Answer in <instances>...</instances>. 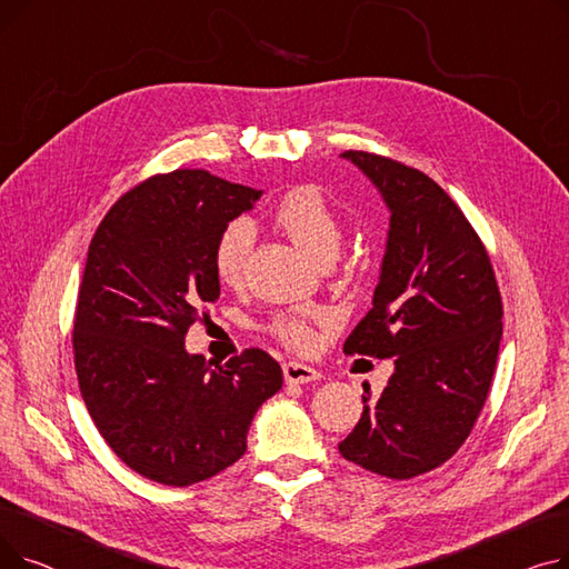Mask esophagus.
I'll return each instance as SVG.
<instances>
[{
	"label": "esophagus",
	"instance_id": "34e87169",
	"mask_svg": "<svg viewBox=\"0 0 569 569\" xmlns=\"http://www.w3.org/2000/svg\"><path fill=\"white\" fill-rule=\"evenodd\" d=\"M283 378L286 382H300V385H307V382H313V380H320L322 373L309 365H302V362H288L283 365Z\"/></svg>",
	"mask_w": 569,
	"mask_h": 569
}]
</instances>
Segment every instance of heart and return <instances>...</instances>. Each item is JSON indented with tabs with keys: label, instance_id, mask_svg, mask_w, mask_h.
<instances>
[{
	"label": "heart",
	"instance_id": "heart-1",
	"mask_svg": "<svg viewBox=\"0 0 569 569\" xmlns=\"http://www.w3.org/2000/svg\"><path fill=\"white\" fill-rule=\"evenodd\" d=\"M274 221L316 262L339 253L341 223L332 204L318 189L297 187L288 191L274 209ZM251 244L253 228L247 219L230 221L219 234L214 247V272L226 286L242 281ZM269 330L295 350H309L316 343L311 325L297 313L277 316Z\"/></svg>",
	"mask_w": 569,
	"mask_h": 569
}]
</instances>
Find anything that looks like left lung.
Returning <instances> with one entry per match:
<instances>
[{"instance_id": "1", "label": "left lung", "mask_w": 569, "mask_h": 569, "mask_svg": "<svg viewBox=\"0 0 569 569\" xmlns=\"http://www.w3.org/2000/svg\"><path fill=\"white\" fill-rule=\"evenodd\" d=\"M341 159L380 193L390 228L371 311L343 343L387 360L380 397L365 382L360 422L339 442L343 459L410 480L450 459L480 415L496 371L502 302L480 237L425 172L367 152Z\"/></svg>"}]
</instances>
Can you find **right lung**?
Listing matches in <instances>:
<instances>
[{"label":"right lung","mask_w":569,"mask_h":569,"mask_svg":"<svg viewBox=\"0 0 569 569\" xmlns=\"http://www.w3.org/2000/svg\"><path fill=\"white\" fill-rule=\"evenodd\" d=\"M260 196L204 170L152 177L89 244L73 322L80 392L112 452L152 482L189 487L242 459L258 408L283 385L264 350L212 367L184 346L219 300V234Z\"/></svg>","instance_id":"obj_1"}]
</instances>
